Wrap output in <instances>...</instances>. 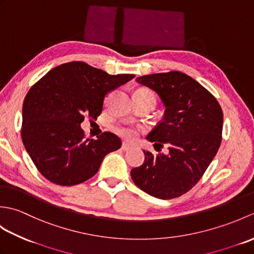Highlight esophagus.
Masks as SVG:
<instances>
[{
    "mask_svg": "<svg viewBox=\"0 0 254 254\" xmlns=\"http://www.w3.org/2000/svg\"><path fill=\"white\" fill-rule=\"evenodd\" d=\"M121 148L123 149V150H128V149H131L132 148V145L131 144H128V143H122V146H121Z\"/></svg>",
    "mask_w": 254,
    "mask_h": 254,
    "instance_id": "esophagus-1",
    "label": "esophagus"
}]
</instances>
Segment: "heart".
I'll return each mask as SVG.
<instances>
[{"label":"heart","mask_w":254,"mask_h":254,"mask_svg":"<svg viewBox=\"0 0 254 254\" xmlns=\"http://www.w3.org/2000/svg\"><path fill=\"white\" fill-rule=\"evenodd\" d=\"M137 93L147 95V96H150V97H153V98H155L154 95L150 93V91L146 90V89H141V90H138ZM118 133L120 134V135H122L124 137H128V138H132L134 135H135V131H133L132 128H130V127H119L118 128Z\"/></svg>","instance_id":"heart-1"}]
</instances>
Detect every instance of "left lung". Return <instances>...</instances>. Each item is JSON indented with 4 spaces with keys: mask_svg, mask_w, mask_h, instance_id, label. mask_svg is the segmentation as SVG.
<instances>
[{
    "mask_svg": "<svg viewBox=\"0 0 254 254\" xmlns=\"http://www.w3.org/2000/svg\"><path fill=\"white\" fill-rule=\"evenodd\" d=\"M136 82L154 90L163 102V120L146 139L154 143L157 152L167 145L169 153L143 150L145 160L131 170L132 180L152 196L178 197L196 185L218 152L222 108L207 89L185 73L144 75Z\"/></svg>",
    "mask_w": 254,
    "mask_h": 254,
    "instance_id": "left-lung-1",
    "label": "left lung"
}]
</instances>
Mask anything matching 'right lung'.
I'll return each mask as SVG.
<instances>
[{
	"label": "right lung",
	"instance_id": "obj_1",
	"mask_svg": "<svg viewBox=\"0 0 254 254\" xmlns=\"http://www.w3.org/2000/svg\"><path fill=\"white\" fill-rule=\"evenodd\" d=\"M133 77L74 61L52 68L32 86L23 106L21 139L46 179L78 185L97 174L107 154L121 147V139L110 132L85 138L80 123L85 116L98 117L106 96Z\"/></svg>",
	"mask_w": 254,
	"mask_h": 254
}]
</instances>
